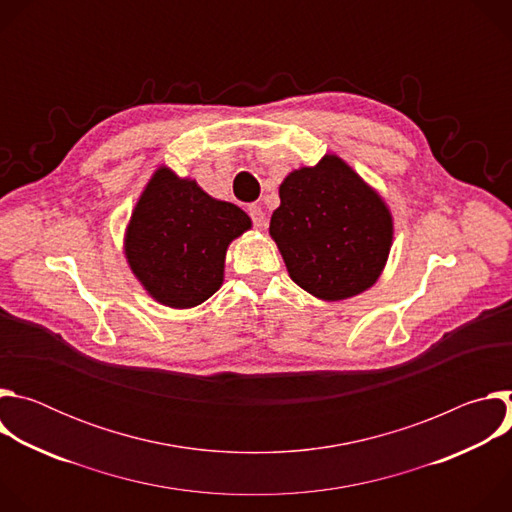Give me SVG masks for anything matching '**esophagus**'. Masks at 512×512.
I'll return each instance as SVG.
<instances>
[{
	"label": "esophagus",
	"mask_w": 512,
	"mask_h": 512,
	"mask_svg": "<svg viewBox=\"0 0 512 512\" xmlns=\"http://www.w3.org/2000/svg\"><path fill=\"white\" fill-rule=\"evenodd\" d=\"M249 214H251L253 225H255L257 229H265V212L261 210V206H257V204L249 206Z\"/></svg>",
	"instance_id": "obj_1"
}]
</instances>
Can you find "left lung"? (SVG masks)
Here are the masks:
<instances>
[{"instance_id": "obj_1", "label": "left lung", "mask_w": 512, "mask_h": 512, "mask_svg": "<svg viewBox=\"0 0 512 512\" xmlns=\"http://www.w3.org/2000/svg\"><path fill=\"white\" fill-rule=\"evenodd\" d=\"M269 235L289 277L324 302L362 294L381 277L395 235L385 198L340 156L289 172Z\"/></svg>"}]
</instances>
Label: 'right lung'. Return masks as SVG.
I'll list each match as a JSON object with an SVG mask.
<instances>
[{
  "label": "right lung",
  "mask_w": 512,
  "mask_h": 512,
  "mask_svg": "<svg viewBox=\"0 0 512 512\" xmlns=\"http://www.w3.org/2000/svg\"><path fill=\"white\" fill-rule=\"evenodd\" d=\"M251 227L245 210L160 166L131 210L123 255L152 300L188 310L221 289L227 249Z\"/></svg>",
  "instance_id": "right-lung-1"
}]
</instances>
